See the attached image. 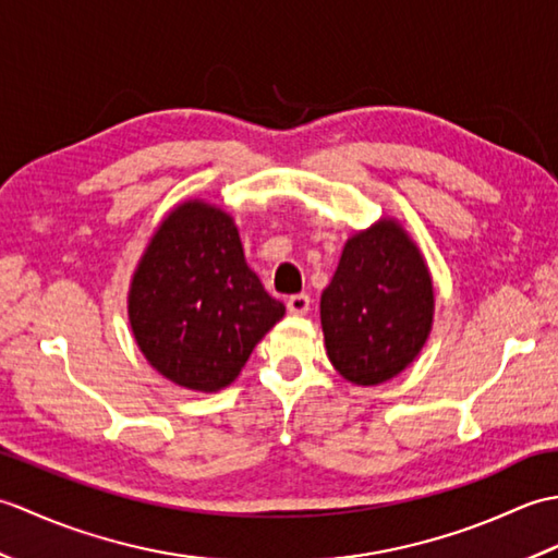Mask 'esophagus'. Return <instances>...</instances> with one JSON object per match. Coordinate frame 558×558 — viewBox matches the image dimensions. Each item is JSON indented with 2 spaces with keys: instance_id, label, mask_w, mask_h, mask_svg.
<instances>
[{
  "instance_id": "1",
  "label": "esophagus",
  "mask_w": 558,
  "mask_h": 558,
  "mask_svg": "<svg viewBox=\"0 0 558 558\" xmlns=\"http://www.w3.org/2000/svg\"><path fill=\"white\" fill-rule=\"evenodd\" d=\"M310 306H312L310 294H292V298H288V312L294 316H304L310 312Z\"/></svg>"
}]
</instances>
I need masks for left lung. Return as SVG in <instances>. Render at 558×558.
Wrapping results in <instances>:
<instances>
[{
  "mask_svg": "<svg viewBox=\"0 0 558 558\" xmlns=\"http://www.w3.org/2000/svg\"><path fill=\"white\" fill-rule=\"evenodd\" d=\"M434 324V282L417 242L396 218H378L342 246L322 294L326 354L354 386L398 376Z\"/></svg>",
  "mask_w": 558,
  "mask_h": 558,
  "instance_id": "left-lung-1",
  "label": "left lung"
}]
</instances>
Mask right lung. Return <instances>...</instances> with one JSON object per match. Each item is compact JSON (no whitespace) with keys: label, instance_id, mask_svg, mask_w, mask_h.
Instances as JSON below:
<instances>
[{"label":"right lung","instance_id":"1","mask_svg":"<svg viewBox=\"0 0 558 558\" xmlns=\"http://www.w3.org/2000/svg\"><path fill=\"white\" fill-rule=\"evenodd\" d=\"M138 350L168 381L216 393L286 316L248 268L234 218L204 198L177 204L153 232L126 298Z\"/></svg>","mask_w":558,"mask_h":558}]
</instances>
